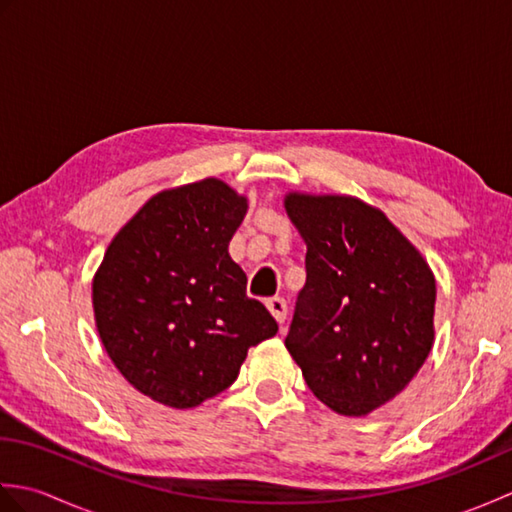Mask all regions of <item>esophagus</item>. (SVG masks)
<instances>
[{
	"instance_id": "esophagus-1",
	"label": "esophagus",
	"mask_w": 512,
	"mask_h": 512,
	"mask_svg": "<svg viewBox=\"0 0 512 512\" xmlns=\"http://www.w3.org/2000/svg\"><path fill=\"white\" fill-rule=\"evenodd\" d=\"M266 306H268L270 314H273V317L277 319V323H284V321H286V314H288V303H286V299L273 297V299L266 301Z\"/></svg>"
}]
</instances>
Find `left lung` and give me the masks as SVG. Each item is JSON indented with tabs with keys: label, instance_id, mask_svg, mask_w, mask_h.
<instances>
[{
	"label": "left lung",
	"instance_id": "left-lung-1",
	"mask_svg": "<svg viewBox=\"0 0 512 512\" xmlns=\"http://www.w3.org/2000/svg\"><path fill=\"white\" fill-rule=\"evenodd\" d=\"M306 253L286 347L310 391L367 416L405 389L433 345L436 279L409 239L350 195H286Z\"/></svg>",
	"mask_w": 512,
	"mask_h": 512
}]
</instances>
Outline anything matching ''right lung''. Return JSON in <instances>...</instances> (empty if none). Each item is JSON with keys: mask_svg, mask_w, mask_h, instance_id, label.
I'll use <instances>...</instances> for the list:
<instances>
[{"mask_svg": "<svg viewBox=\"0 0 512 512\" xmlns=\"http://www.w3.org/2000/svg\"><path fill=\"white\" fill-rule=\"evenodd\" d=\"M246 198L206 178L154 195L94 275L96 330L129 383L173 409L231 387L248 347L277 334L231 255Z\"/></svg>", "mask_w": 512, "mask_h": 512, "instance_id": "add662e5", "label": "right lung"}]
</instances>
